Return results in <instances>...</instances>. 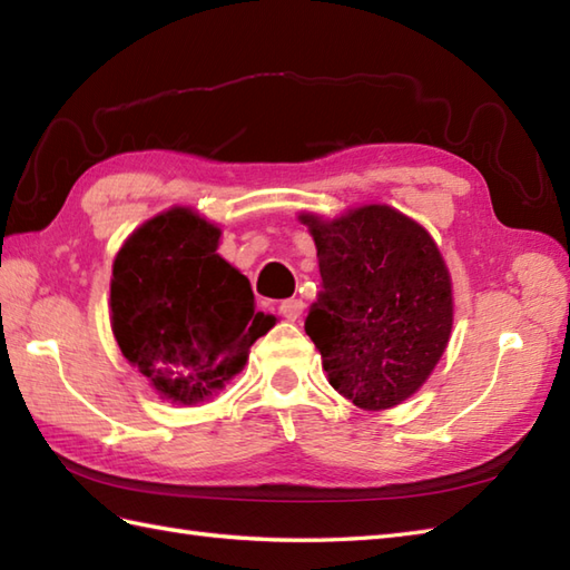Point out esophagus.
I'll list each match as a JSON object with an SVG mask.
<instances>
[{
  "label": "esophagus",
  "mask_w": 570,
  "mask_h": 570,
  "mask_svg": "<svg viewBox=\"0 0 570 570\" xmlns=\"http://www.w3.org/2000/svg\"><path fill=\"white\" fill-rule=\"evenodd\" d=\"M278 313H282L286 321H296V318H301V313H304V301L286 298V301H282V306H278Z\"/></svg>",
  "instance_id": "34e87169"
}]
</instances>
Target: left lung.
I'll list each match as a JSON object with an SVG mask.
<instances>
[{"mask_svg": "<svg viewBox=\"0 0 570 570\" xmlns=\"http://www.w3.org/2000/svg\"><path fill=\"white\" fill-rule=\"evenodd\" d=\"M318 249L323 292L306 333L337 392L360 409L402 404L439 365L453 328V288L439 247L390 205L335 220L301 215Z\"/></svg>", "mask_w": 570, "mask_h": 570, "instance_id": "left-lung-1", "label": "left lung"}]
</instances>
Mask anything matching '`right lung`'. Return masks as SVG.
Wrapping results in <instances>:
<instances>
[{"label": "right lung", "instance_id": "obj_1", "mask_svg": "<svg viewBox=\"0 0 570 570\" xmlns=\"http://www.w3.org/2000/svg\"><path fill=\"white\" fill-rule=\"evenodd\" d=\"M220 229L188 208L151 217L112 264L110 321L122 355L161 396L193 406L245 367L276 323L245 274L217 254Z\"/></svg>", "mask_w": 570, "mask_h": 570}]
</instances>
